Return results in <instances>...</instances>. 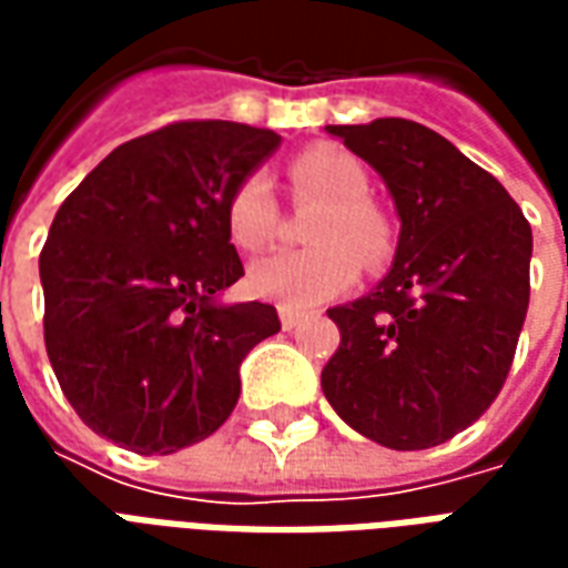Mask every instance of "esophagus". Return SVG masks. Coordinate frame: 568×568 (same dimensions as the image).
Wrapping results in <instances>:
<instances>
[{
	"label": "esophagus",
	"mask_w": 568,
	"mask_h": 568,
	"mask_svg": "<svg viewBox=\"0 0 568 568\" xmlns=\"http://www.w3.org/2000/svg\"><path fill=\"white\" fill-rule=\"evenodd\" d=\"M280 322H283L285 332H292V328H297L301 322H304V313H297V310H280Z\"/></svg>",
	"instance_id": "obj_1"
}]
</instances>
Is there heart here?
Returning <instances> with one entry per match:
<instances>
[{"label":"heart","mask_w":568,"mask_h":568,"mask_svg":"<svg viewBox=\"0 0 568 568\" xmlns=\"http://www.w3.org/2000/svg\"><path fill=\"white\" fill-rule=\"evenodd\" d=\"M297 203H320L307 224L310 248L271 252L248 264V292L285 310H310L356 283L358 261L383 267L393 227L368 200L365 166L341 149L301 151L288 163ZM276 231V200L264 175H246L227 200V234L240 248H261Z\"/></svg>","instance_id":"heart-1"}]
</instances>
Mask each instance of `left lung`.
<instances>
[{
	"label": "left lung",
	"instance_id": "obj_1",
	"mask_svg": "<svg viewBox=\"0 0 568 568\" xmlns=\"http://www.w3.org/2000/svg\"><path fill=\"white\" fill-rule=\"evenodd\" d=\"M325 133L381 173L402 234L381 283L328 310L341 346L322 368V393L358 435L426 450L471 426L511 371L532 227L499 179L417 121Z\"/></svg>",
	"mask_w": 568,
	"mask_h": 568
}]
</instances>
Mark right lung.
<instances>
[{"instance_id":"1","label":"right lung","mask_w":568,"mask_h":568,"mask_svg":"<svg viewBox=\"0 0 568 568\" xmlns=\"http://www.w3.org/2000/svg\"><path fill=\"white\" fill-rule=\"evenodd\" d=\"M280 142L234 121H175L118 145L57 210L39 255L44 346L97 435L166 456L231 417L240 365L280 316L215 301L243 276L227 200Z\"/></svg>"}]
</instances>
